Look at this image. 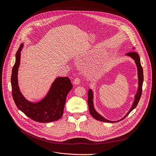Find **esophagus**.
I'll list each match as a JSON object with an SVG mask.
<instances>
[{"instance_id":"34e87169","label":"esophagus","mask_w":156,"mask_h":156,"mask_svg":"<svg viewBox=\"0 0 156 156\" xmlns=\"http://www.w3.org/2000/svg\"><path fill=\"white\" fill-rule=\"evenodd\" d=\"M80 82H81V80H80V78H78V77L75 78V80L73 81L74 84H79L80 83Z\"/></svg>"}]
</instances>
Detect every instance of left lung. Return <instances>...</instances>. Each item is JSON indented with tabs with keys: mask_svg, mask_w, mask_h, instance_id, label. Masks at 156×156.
<instances>
[{
	"mask_svg": "<svg viewBox=\"0 0 156 156\" xmlns=\"http://www.w3.org/2000/svg\"><path fill=\"white\" fill-rule=\"evenodd\" d=\"M127 55H129L135 60V62L136 63L137 67V71H138V78H139V87H138V91L137 93L136 94L135 96V100L134 102L133 103V105L132 106V108H131V109L129 110V111L128 112V113L124 117V118H125L126 116H127V115H129V113L137 106L139 100L140 98L141 94H142V91H143V80H144V75H143V67L141 66L140 64V58L139 56L138 55V53L134 51H131L127 53ZM88 104L89 106V110H90V112L91 115L96 120L98 121H103V122H118L121 121L122 119H123L124 118L121 119L119 121H111L109 120H107L106 119H105L104 118H103L101 116H100L98 113L94 110V108H93V92L91 91V90H89L88 91Z\"/></svg>",
	"mask_w": 156,
	"mask_h": 156,
	"instance_id": "8db88e82",
	"label": "left lung"
}]
</instances>
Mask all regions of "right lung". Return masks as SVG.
Segmentation results:
<instances>
[{
  "mask_svg": "<svg viewBox=\"0 0 156 156\" xmlns=\"http://www.w3.org/2000/svg\"><path fill=\"white\" fill-rule=\"evenodd\" d=\"M22 46L21 44L16 53V63L12 71L11 85L13 101L19 109L35 121L50 122L57 121L63 116L66 96L73 88L72 84L68 77L57 78L43 100L37 103H32L26 100L19 90L17 81Z\"/></svg>",
  "mask_w": 156,
  "mask_h": 156,
  "instance_id": "right-lung-1",
  "label": "right lung"
}]
</instances>
